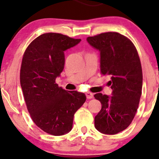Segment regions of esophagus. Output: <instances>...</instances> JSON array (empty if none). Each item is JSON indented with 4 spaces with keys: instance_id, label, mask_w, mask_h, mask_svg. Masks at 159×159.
<instances>
[{
    "instance_id": "obj_1",
    "label": "esophagus",
    "mask_w": 159,
    "mask_h": 159,
    "mask_svg": "<svg viewBox=\"0 0 159 159\" xmlns=\"http://www.w3.org/2000/svg\"><path fill=\"white\" fill-rule=\"evenodd\" d=\"M85 94H86V96H87V98H93V94L92 93L87 92Z\"/></svg>"
}]
</instances>
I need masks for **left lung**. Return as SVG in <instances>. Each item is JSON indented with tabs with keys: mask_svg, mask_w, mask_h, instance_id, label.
<instances>
[{
	"mask_svg": "<svg viewBox=\"0 0 159 159\" xmlns=\"http://www.w3.org/2000/svg\"><path fill=\"white\" fill-rule=\"evenodd\" d=\"M100 52V71L111 76L112 96L96 93L102 104L95 116V127L105 134H116L130 125L136 114L142 92L143 73L137 49L125 36L107 32L87 38Z\"/></svg>",
	"mask_w": 159,
	"mask_h": 159,
	"instance_id": "left-lung-1",
	"label": "left lung"
}]
</instances>
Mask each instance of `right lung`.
I'll use <instances>...</instances> for the list:
<instances>
[{"label": "right lung", "instance_id": "add662e5", "mask_svg": "<svg viewBox=\"0 0 159 159\" xmlns=\"http://www.w3.org/2000/svg\"><path fill=\"white\" fill-rule=\"evenodd\" d=\"M81 41L47 33L36 38L24 54L20 83L27 108L34 123L52 135L72 130L75 113L86 101L83 93L65 90L55 83L64 68V52Z\"/></svg>", "mask_w": 159, "mask_h": 159}]
</instances>
